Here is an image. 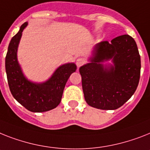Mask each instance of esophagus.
<instances>
[{
  "instance_id": "34e87169",
  "label": "esophagus",
  "mask_w": 150,
  "mask_h": 150,
  "mask_svg": "<svg viewBox=\"0 0 150 150\" xmlns=\"http://www.w3.org/2000/svg\"><path fill=\"white\" fill-rule=\"evenodd\" d=\"M85 64V60H84L83 58H78V59H76V66H77V67L79 68L80 67H81L82 65H83V64Z\"/></svg>"
}]
</instances>
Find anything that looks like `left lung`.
<instances>
[{
	"instance_id": "1",
	"label": "left lung",
	"mask_w": 150,
	"mask_h": 150,
	"mask_svg": "<svg viewBox=\"0 0 150 150\" xmlns=\"http://www.w3.org/2000/svg\"><path fill=\"white\" fill-rule=\"evenodd\" d=\"M110 59L112 65L102 64ZM90 60L80 68L86 102L100 110H117L130 99L139 84L141 61L136 41L124 34L110 43L100 42Z\"/></svg>"
}]
</instances>
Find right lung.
<instances>
[{
    "label": "right lung",
    "instance_id": "right-lung-1",
    "mask_svg": "<svg viewBox=\"0 0 150 150\" xmlns=\"http://www.w3.org/2000/svg\"><path fill=\"white\" fill-rule=\"evenodd\" d=\"M28 25L23 23L18 33L11 39L5 58L7 82L11 94L27 110L42 112L56 108L61 101L66 83L76 66L74 63L61 65L54 71L51 77L41 83H33L24 76L17 61V47L22 32Z\"/></svg>",
    "mask_w": 150,
    "mask_h": 150
}]
</instances>
